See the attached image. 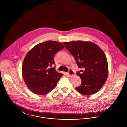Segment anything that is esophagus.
I'll use <instances>...</instances> for the list:
<instances>
[{
	"label": "esophagus",
	"instance_id": "esophagus-1",
	"mask_svg": "<svg viewBox=\"0 0 127 127\" xmlns=\"http://www.w3.org/2000/svg\"><path fill=\"white\" fill-rule=\"evenodd\" d=\"M74 74H75V72L73 71V70H72V69H69V71H68V76L70 77V76H71L74 75Z\"/></svg>",
	"mask_w": 127,
	"mask_h": 127
}]
</instances>
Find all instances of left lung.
I'll return each instance as SVG.
<instances>
[{
    "label": "left lung",
    "instance_id": "8db88e82",
    "mask_svg": "<svg viewBox=\"0 0 127 127\" xmlns=\"http://www.w3.org/2000/svg\"><path fill=\"white\" fill-rule=\"evenodd\" d=\"M64 44L75 58L78 68L82 69L77 72L82 84L76 90L86 95L97 92L108 76V64L103 51L91 41L64 42Z\"/></svg>",
    "mask_w": 127,
    "mask_h": 127
}]
</instances>
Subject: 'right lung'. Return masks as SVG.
Masks as SVG:
<instances>
[{
	"label": "right lung",
	"instance_id": "right-lung-1",
	"mask_svg": "<svg viewBox=\"0 0 127 127\" xmlns=\"http://www.w3.org/2000/svg\"><path fill=\"white\" fill-rule=\"evenodd\" d=\"M61 42L48 40L32 48L26 55L22 67V73L29 89L36 94L43 95L54 89L63 74L57 72L55 55L62 50Z\"/></svg>",
	"mask_w": 127,
	"mask_h": 127
}]
</instances>
